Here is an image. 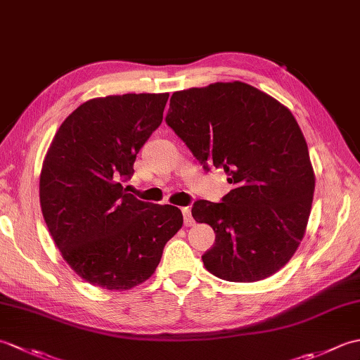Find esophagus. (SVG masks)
<instances>
[{"instance_id": "esophagus-1", "label": "esophagus", "mask_w": 360, "mask_h": 360, "mask_svg": "<svg viewBox=\"0 0 360 360\" xmlns=\"http://www.w3.org/2000/svg\"><path fill=\"white\" fill-rule=\"evenodd\" d=\"M182 215H184V224L186 226H193V217H192V210H190V207H184L182 209Z\"/></svg>"}]
</instances>
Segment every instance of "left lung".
Returning a JSON list of instances; mask_svg holds the SVG:
<instances>
[{"instance_id": "1", "label": "left lung", "mask_w": 360, "mask_h": 360, "mask_svg": "<svg viewBox=\"0 0 360 360\" xmlns=\"http://www.w3.org/2000/svg\"><path fill=\"white\" fill-rule=\"evenodd\" d=\"M167 124L204 168H224L221 202L192 215L215 231L202 263L218 278L254 283L285 266L307 232L316 174L307 141L285 105L243 82L176 91Z\"/></svg>"}]
</instances>
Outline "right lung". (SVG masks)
Masks as SVG:
<instances>
[{"label": "right lung", "instance_id": "right-lung-1", "mask_svg": "<svg viewBox=\"0 0 360 360\" xmlns=\"http://www.w3.org/2000/svg\"><path fill=\"white\" fill-rule=\"evenodd\" d=\"M168 93L96 97L57 129L40 173V205L53 243L91 285L128 290L155 274L182 227L174 205L125 192L136 155L160 125Z\"/></svg>", "mask_w": 360, "mask_h": 360}]
</instances>
